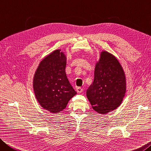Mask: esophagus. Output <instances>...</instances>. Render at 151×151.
Here are the masks:
<instances>
[{
  "label": "esophagus",
  "instance_id": "obj_1",
  "mask_svg": "<svg viewBox=\"0 0 151 151\" xmlns=\"http://www.w3.org/2000/svg\"><path fill=\"white\" fill-rule=\"evenodd\" d=\"M76 91H77L78 93H81V92H83V89L81 88V87H78V88H76Z\"/></svg>",
  "mask_w": 151,
  "mask_h": 151
}]
</instances>
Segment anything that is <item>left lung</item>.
<instances>
[{"label":"left lung","instance_id":"8db88e82","mask_svg":"<svg viewBox=\"0 0 151 151\" xmlns=\"http://www.w3.org/2000/svg\"><path fill=\"white\" fill-rule=\"evenodd\" d=\"M126 92L124 72L117 59L102 51L94 71V80L86 91L93 109L105 114L118 108Z\"/></svg>","mask_w":151,"mask_h":151}]
</instances>
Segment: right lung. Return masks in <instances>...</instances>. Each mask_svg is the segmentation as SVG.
<instances>
[{"instance_id": "obj_1", "label": "right lung", "mask_w": 151, "mask_h": 151, "mask_svg": "<svg viewBox=\"0 0 151 151\" xmlns=\"http://www.w3.org/2000/svg\"><path fill=\"white\" fill-rule=\"evenodd\" d=\"M65 59L59 49L54 51L41 61L34 76L35 97L39 104L50 112L65 109L77 93L67 78Z\"/></svg>"}]
</instances>
